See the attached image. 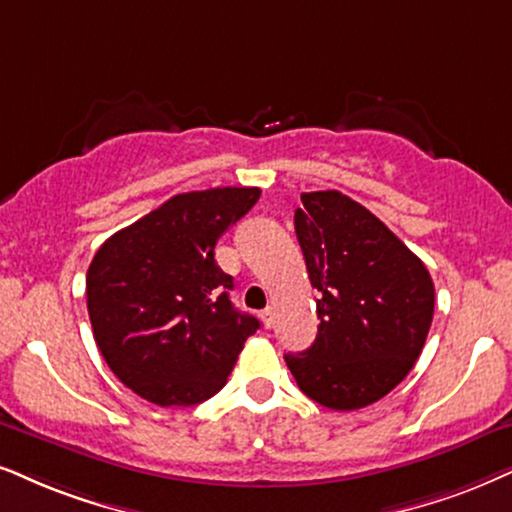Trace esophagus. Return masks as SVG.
I'll return each instance as SVG.
<instances>
[{
    "instance_id": "34e87169",
    "label": "esophagus",
    "mask_w": 512,
    "mask_h": 512,
    "mask_svg": "<svg viewBox=\"0 0 512 512\" xmlns=\"http://www.w3.org/2000/svg\"><path fill=\"white\" fill-rule=\"evenodd\" d=\"M262 316V323H264V328H271L274 326V319H276V312L271 307H267L264 309V312L260 314Z\"/></svg>"
}]
</instances>
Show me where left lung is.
<instances>
[{
	"label": "left lung",
	"mask_w": 512,
	"mask_h": 512,
	"mask_svg": "<svg viewBox=\"0 0 512 512\" xmlns=\"http://www.w3.org/2000/svg\"><path fill=\"white\" fill-rule=\"evenodd\" d=\"M295 234L321 293L319 333L309 349L286 354V364L326 409H364L392 392L423 352L435 312L430 271L340 191L302 193Z\"/></svg>",
	"instance_id": "left-lung-1"
}]
</instances>
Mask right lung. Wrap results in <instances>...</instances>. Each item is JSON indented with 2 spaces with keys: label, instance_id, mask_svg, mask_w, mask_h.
Wrapping results in <instances>:
<instances>
[{
  "label": "right lung",
  "instance_id": "obj_1",
  "mask_svg": "<svg viewBox=\"0 0 512 512\" xmlns=\"http://www.w3.org/2000/svg\"><path fill=\"white\" fill-rule=\"evenodd\" d=\"M257 186L179 193L96 250L87 271L94 340L111 371L158 406H193L226 385L260 321L229 300L215 245L260 200Z\"/></svg>",
  "mask_w": 512,
  "mask_h": 512
}]
</instances>
